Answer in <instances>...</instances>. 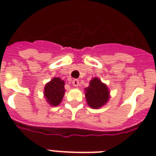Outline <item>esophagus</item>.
I'll return each instance as SVG.
<instances>
[{
    "label": "esophagus",
    "mask_w": 156,
    "mask_h": 156,
    "mask_svg": "<svg viewBox=\"0 0 156 156\" xmlns=\"http://www.w3.org/2000/svg\"><path fill=\"white\" fill-rule=\"evenodd\" d=\"M72 84H73V86H74V87H78V86H79V81H78V79H73V82H72Z\"/></svg>",
    "instance_id": "1"
}]
</instances>
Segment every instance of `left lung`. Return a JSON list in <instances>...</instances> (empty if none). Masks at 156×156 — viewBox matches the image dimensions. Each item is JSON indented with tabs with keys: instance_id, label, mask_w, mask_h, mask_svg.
I'll return each mask as SVG.
<instances>
[{
	"instance_id": "1",
	"label": "left lung",
	"mask_w": 156,
	"mask_h": 156,
	"mask_svg": "<svg viewBox=\"0 0 156 156\" xmlns=\"http://www.w3.org/2000/svg\"><path fill=\"white\" fill-rule=\"evenodd\" d=\"M84 90L87 105L93 109L100 108L110 99V91L108 86L96 77L90 81L89 86Z\"/></svg>"
}]
</instances>
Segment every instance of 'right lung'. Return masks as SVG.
Returning a JSON list of instances; mask_svg holds the SVG:
<instances>
[{
  "instance_id": "1",
  "label": "right lung",
  "mask_w": 156,
  "mask_h": 156,
  "mask_svg": "<svg viewBox=\"0 0 156 156\" xmlns=\"http://www.w3.org/2000/svg\"><path fill=\"white\" fill-rule=\"evenodd\" d=\"M66 92L65 81L58 77L53 78L45 85L44 96L51 106L56 107L61 103Z\"/></svg>"
}]
</instances>
